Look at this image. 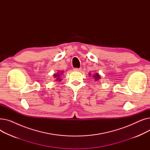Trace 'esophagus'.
Wrapping results in <instances>:
<instances>
[{
	"label": "esophagus",
	"mask_w": 150,
	"mask_h": 150,
	"mask_svg": "<svg viewBox=\"0 0 150 150\" xmlns=\"http://www.w3.org/2000/svg\"><path fill=\"white\" fill-rule=\"evenodd\" d=\"M74 70L76 71V72H81V68H74Z\"/></svg>",
	"instance_id": "esophagus-1"
}]
</instances>
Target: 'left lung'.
<instances>
[{
    "label": "left lung",
    "mask_w": 150,
    "mask_h": 150,
    "mask_svg": "<svg viewBox=\"0 0 150 150\" xmlns=\"http://www.w3.org/2000/svg\"><path fill=\"white\" fill-rule=\"evenodd\" d=\"M93 77L94 79H95L96 81H97L100 78V75L98 73H96L95 75H93Z\"/></svg>",
    "instance_id": "8db88e82"
}]
</instances>
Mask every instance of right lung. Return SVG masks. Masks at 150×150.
I'll return each instance as SVG.
<instances>
[{
	"instance_id": "add662e5",
	"label": "right lung",
	"mask_w": 150,
	"mask_h": 150,
	"mask_svg": "<svg viewBox=\"0 0 150 150\" xmlns=\"http://www.w3.org/2000/svg\"><path fill=\"white\" fill-rule=\"evenodd\" d=\"M61 73H62V72ZM59 76H60V75H59V74H54V78H57V81H58V80H59V81H61V79H60Z\"/></svg>"
}]
</instances>
